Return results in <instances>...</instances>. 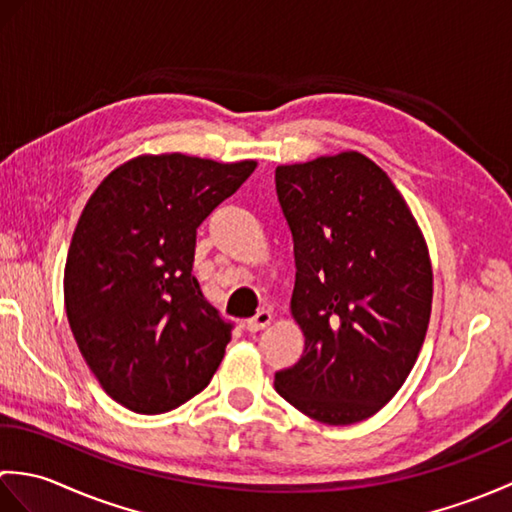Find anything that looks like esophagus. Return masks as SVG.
<instances>
[{
  "label": "esophagus",
  "instance_id": "esophagus-1",
  "mask_svg": "<svg viewBox=\"0 0 512 512\" xmlns=\"http://www.w3.org/2000/svg\"><path fill=\"white\" fill-rule=\"evenodd\" d=\"M270 321H273V314H270L268 310H259V312L255 314V317L248 319L244 325H246L248 332H259V330L268 328Z\"/></svg>",
  "mask_w": 512,
  "mask_h": 512
}]
</instances>
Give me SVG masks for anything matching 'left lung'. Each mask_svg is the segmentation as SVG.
<instances>
[{"label":"left lung","instance_id":"left-lung-1","mask_svg":"<svg viewBox=\"0 0 512 512\" xmlns=\"http://www.w3.org/2000/svg\"><path fill=\"white\" fill-rule=\"evenodd\" d=\"M275 187L295 244L290 308L306 336L275 389L319 422H361L394 398L424 343L427 244L394 182L358 151L277 167Z\"/></svg>","mask_w":512,"mask_h":512}]
</instances>
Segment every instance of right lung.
Returning a JSON list of instances; mask_svg holds the SVG:
<instances>
[{
	"mask_svg": "<svg viewBox=\"0 0 512 512\" xmlns=\"http://www.w3.org/2000/svg\"><path fill=\"white\" fill-rule=\"evenodd\" d=\"M255 167L140 156L85 204L65 262V312L85 363L129 411L176 409L220 367L233 323L191 275L195 235Z\"/></svg>",
	"mask_w": 512,
	"mask_h": 512,
	"instance_id": "add662e5",
	"label": "right lung"
}]
</instances>
